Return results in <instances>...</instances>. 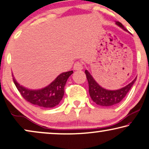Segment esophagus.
<instances>
[{
  "instance_id": "obj_1",
  "label": "esophagus",
  "mask_w": 149,
  "mask_h": 149,
  "mask_svg": "<svg viewBox=\"0 0 149 149\" xmlns=\"http://www.w3.org/2000/svg\"><path fill=\"white\" fill-rule=\"evenodd\" d=\"M83 69V65L80 62H76L74 65V70L75 71H79Z\"/></svg>"
}]
</instances>
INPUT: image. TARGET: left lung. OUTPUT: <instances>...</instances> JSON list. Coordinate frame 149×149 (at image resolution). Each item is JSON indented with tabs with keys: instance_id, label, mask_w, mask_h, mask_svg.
<instances>
[{
	"instance_id": "8db88e82",
	"label": "left lung",
	"mask_w": 149,
	"mask_h": 149,
	"mask_svg": "<svg viewBox=\"0 0 149 149\" xmlns=\"http://www.w3.org/2000/svg\"><path fill=\"white\" fill-rule=\"evenodd\" d=\"M116 24L124 31L127 32V30L120 22H116ZM85 74L86 75V78L88 82L89 94L92 100L96 104L103 107H110L119 103L126 96L127 93L130 91L132 86L136 80V77H135V79L132 82L128 84L125 86L118 90L111 91V90L105 89L100 86L88 70H85Z\"/></svg>"
}]
</instances>
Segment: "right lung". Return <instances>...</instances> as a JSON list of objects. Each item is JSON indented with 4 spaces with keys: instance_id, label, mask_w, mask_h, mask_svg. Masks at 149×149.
<instances>
[{
    "instance_id": "add662e5",
    "label": "right lung",
    "mask_w": 149,
    "mask_h": 149,
    "mask_svg": "<svg viewBox=\"0 0 149 149\" xmlns=\"http://www.w3.org/2000/svg\"><path fill=\"white\" fill-rule=\"evenodd\" d=\"M73 71L63 72L56 77L54 81L43 88L31 90L20 85L13 75L15 85L21 95L27 101L36 106L52 108L59 104L64 95V87Z\"/></svg>"
}]
</instances>
